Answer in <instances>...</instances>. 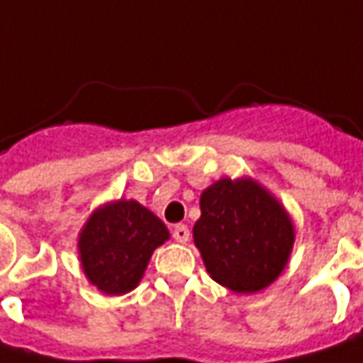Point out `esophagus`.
Wrapping results in <instances>:
<instances>
[{
    "instance_id": "34e87169",
    "label": "esophagus",
    "mask_w": 363,
    "mask_h": 363,
    "mask_svg": "<svg viewBox=\"0 0 363 363\" xmlns=\"http://www.w3.org/2000/svg\"><path fill=\"white\" fill-rule=\"evenodd\" d=\"M172 238H174L179 244H186L189 238H191V231H189V228H186L184 223H179V225L172 228Z\"/></svg>"
}]
</instances>
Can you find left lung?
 <instances>
[{
    "label": "left lung",
    "instance_id": "1",
    "mask_svg": "<svg viewBox=\"0 0 363 363\" xmlns=\"http://www.w3.org/2000/svg\"><path fill=\"white\" fill-rule=\"evenodd\" d=\"M193 240L215 282L235 292H256L284 270L294 229L260 184L221 179L201 195Z\"/></svg>",
    "mask_w": 363,
    "mask_h": 363
}]
</instances>
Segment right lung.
Here are the masks:
<instances>
[{
	"label": "right lung",
	"instance_id": "right-lung-1",
	"mask_svg": "<svg viewBox=\"0 0 363 363\" xmlns=\"http://www.w3.org/2000/svg\"><path fill=\"white\" fill-rule=\"evenodd\" d=\"M168 240L166 225L146 207L121 199L91 215L79 238L87 278L105 294H125L144 274L152 252Z\"/></svg>",
	"mask_w": 363,
	"mask_h": 363
}]
</instances>
